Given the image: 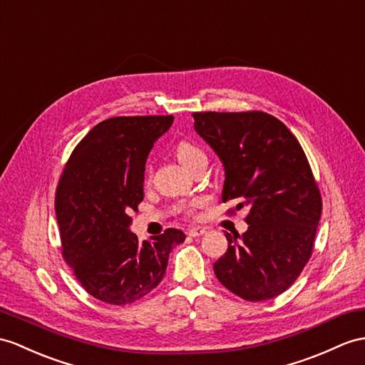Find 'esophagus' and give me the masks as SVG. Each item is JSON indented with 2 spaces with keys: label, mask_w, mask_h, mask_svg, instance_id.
Returning <instances> with one entry per match:
<instances>
[{
  "label": "esophagus",
  "mask_w": 365,
  "mask_h": 365,
  "mask_svg": "<svg viewBox=\"0 0 365 365\" xmlns=\"http://www.w3.org/2000/svg\"><path fill=\"white\" fill-rule=\"evenodd\" d=\"M206 232H207V230L204 229V227H201V226H193V227L189 229V235L190 237H201V235H204Z\"/></svg>",
  "instance_id": "34e87169"
}]
</instances>
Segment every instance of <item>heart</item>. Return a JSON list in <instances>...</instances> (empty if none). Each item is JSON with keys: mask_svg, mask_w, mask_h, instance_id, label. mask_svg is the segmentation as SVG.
<instances>
[{"mask_svg": "<svg viewBox=\"0 0 365 365\" xmlns=\"http://www.w3.org/2000/svg\"><path fill=\"white\" fill-rule=\"evenodd\" d=\"M175 153H176L178 161L181 163V165L184 168H187L195 161H198V159L204 158V153L201 152V150L195 144H192V142H189V140H181L180 144L176 145ZM190 207H193V204H190Z\"/></svg>", "mask_w": 365, "mask_h": 365, "instance_id": "heart-1", "label": "heart"}]
</instances>
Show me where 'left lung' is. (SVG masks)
<instances>
[{
	"mask_svg": "<svg viewBox=\"0 0 365 365\" xmlns=\"http://www.w3.org/2000/svg\"><path fill=\"white\" fill-rule=\"evenodd\" d=\"M195 131L225 167L223 202L250 209L243 235L226 234L217 279L250 302L287 291L313 252L322 200L296 136L262 111L193 113Z\"/></svg>",
	"mask_w": 365,
	"mask_h": 365,
	"instance_id": "obj_1",
	"label": "left lung"
}]
</instances>
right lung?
I'll return each mask as SVG.
<instances>
[{"mask_svg": "<svg viewBox=\"0 0 365 365\" xmlns=\"http://www.w3.org/2000/svg\"><path fill=\"white\" fill-rule=\"evenodd\" d=\"M173 115L106 119L74 148L61 173L56 213L66 263L96 299L133 304L163 280L168 254L185 234L167 229L139 243L133 218L144 200L150 150Z\"/></svg>", "mask_w": 365, "mask_h": 365, "instance_id": "1", "label": "right lung"}]
</instances>
